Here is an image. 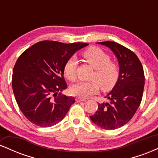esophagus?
<instances>
[{
  "label": "esophagus",
  "instance_id": "34e87169",
  "mask_svg": "<svg viewBox=\"0 0 158 158\" xmlns=\"http://www.w3.org/2000/svg\"><path fill=\"white\" fill-rule=\"evenodd\" d=\"M76 101H77V102H85V101H86V100H85V99H81V98L78 97L76 99Z\"/></svg>",
  "mask_w": 158,
  "mask_h": 158
}]
</instances>
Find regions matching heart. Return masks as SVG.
<instances>
[{"mask_svg":"<svg viewBox=\"0 0 158 158\" xmlns=\"http://www.w3.org/2000/svg\"><path fill=\"white\" fill-rule=\"evenodd\" d=\"M83 59L89 64L94 72L91 77V81H78L70 87L72 95L81 98H88L97 93L99 86L103 90H108L114 88L118 81L119 69L116 63L110 61L108 53L99 48H90L81 54ZM77 60L76 58L69 59L64 66V74L70 81L77 78Z\"/></svg>","mask_w":158,"mask_h":158,"instance_id":"b5f03b06","label":"heart"}]
</instances>
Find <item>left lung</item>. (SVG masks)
I'll use <instances>...</instances> for the list:
<instances>
[{
    "instance_id": "1",
    "label": "left lung",
    "mask_w": 158,
    "mask_h": 158,
    "mask_svg": "<svg viewBox=\"0 0 158 158\" xmlns=\"http://www.w3.org/2000/svg\"><path fill=\"white\" fill-rule=\"evenodd\" d=\"M118 60L119 77L106 98L109 102L98 103V108L90 119L103 129L114 130L126 125L137 111L142 100L145 77L140 61L129 49L114 41H103Z\"/></svg>"
}]
</instances>
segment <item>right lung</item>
<instances>
[{
  "label": "right lung",
  "instance_id": "obj_1",
  "mask_svg": "<svg viewBox=\"0 0 158 158\" xmlns=\"http://www.w3.org/2000/svg\"><path fill=\"white\" fill-rule=\"evenodd\" d=\"M88 45L43 41L19 56L13 68L12 90L20 110L32 124H57L75 102L74 97L58 93L68 87L63 77L66 61Z\"/></svg>",
  "mask_w": 158,
  "mask_h": 158
}]
</instances>
